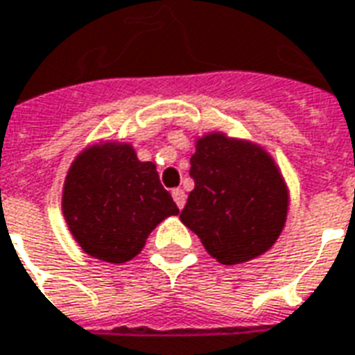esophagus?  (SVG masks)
Masks as SVG:
<instances>
[{
	"label": "esophagus",
	"instance_id": "34e87169",
	"mask_svg": "<svg viewBox=\"0 0 355 355\" xmlns=\"http://www.w3.org/2000/svg\"><path fill=\"white\" fill-rule=\"evenodd\" d=\"M173 199H175L178 208H184V205H186V193H184V189H173Z\"/></svg>",
	"mask_w": 355,
	"mask_h": 355
}]
</instances>
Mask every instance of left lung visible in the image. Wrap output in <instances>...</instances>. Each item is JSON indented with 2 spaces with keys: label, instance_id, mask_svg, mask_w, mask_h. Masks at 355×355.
<instances>
[{
  "label": "left lung",
  "instance_id": "8db88e82",
  "mask_svg": "<svg viewBox=\"0 0 355 355\" xmlns=\"http://www.w3.org/2000/svg\"><path fill=\"white\" fill-rule=\"evenodd\" d=\"M196 188L180 221L216 261L234 266L264 255L285 229L291 193L272 154L259 143L208 132L189 158Z\"/></svg>",
  "mask_w": 355,
  "mask_h": 355
}]
</instances>
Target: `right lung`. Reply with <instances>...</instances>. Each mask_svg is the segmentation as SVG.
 Segmentation results:
<instances>
[{"label": "right lung", "mask_w": 355, "mask_h": 355, "mask_svg": "<svg viewBox=\"0 0 355 355\" xmlns=\"http://www.w3.org/2000/svg\"><path fill=\"white\" fill-rule=\"evenodd\" d=\"M61 210L89 257L123 264L141 253L148 234L178 208L156 164L139 162L132 143L98 141L70 164Z\"/></svg>", "instance_id": "obj_1"}]
</instances>
